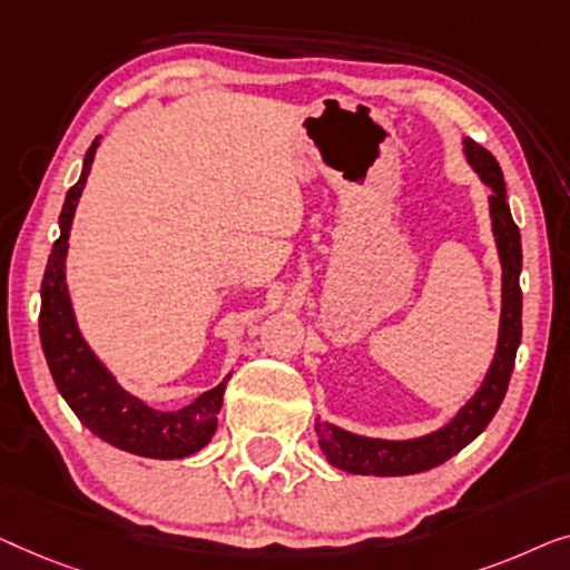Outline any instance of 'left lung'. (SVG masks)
Listing matches in <instances>:
<instances>
[{
  "label": "left lung",
  "mask_w": 570,
  "mask_h": 570,
  "mask_svg": "<svg viewBox=\"0 0 570 570\" xmlns=\"http://www.w3.org/2000/svg\"><path fill=\"white\" fill-rule=\"evenodd\" d=\"M462 151L478 178L491 188L488 208H491L493 239L501 263V320L491 366H488L475 395L442 429L431 431V434L413 439H376L354 434V431L335 426L331 421L315 419L320 449H323L325 460L338 470L354 472V475L397 478L436 468V464L446 462L449 456L468 446L472 439L483 434L495 411H499L503 395H507L511 372H514L517 348L519 341H522V288H519L522 237H519V227L511 219L507 183H503V173L495 157L480 147L478 141H472L470 136L462 139Z\"/></svg>",
  "instance_id": "obj_1"
}]
</instances>
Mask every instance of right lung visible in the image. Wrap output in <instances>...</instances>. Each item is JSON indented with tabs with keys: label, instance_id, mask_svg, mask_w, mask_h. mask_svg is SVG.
<instances>
[{
	"label": "right lung",
	"instance_id": "1",
	"mask_svg": "<svg viewBox=\"0 0 570 570\" xmlns=\"http://www.w3.org/2000/svg\"><path fill=\"white\" fill-rule=\"evenodd\" d=\"M98 147L100 136L87 149L82 175L69 188L59 216L61 235L48 255L41 284L43 354L61 397L95 436L124 449V452L151 456V460H183L212 442L216 421H219L224 387L232 374L224 376L216 387L202 392L194 403L180 411H157L121 387L114 372L100 362L90 343L85 341L67 286V253L71 222H75L79 196H82L87 175L92 170Z\"/></svg>",
	"mask_w": 570,
	"mask_h": 570
}]
</instances>
